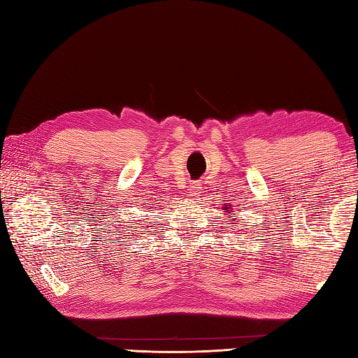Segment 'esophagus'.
Returning <instances> with one entry per match:
<instances>
[{
  "label": "esophagus",
  "mask_w": 358,
  "mask_h": 358,
  "mask_svg": "<svg viewBox=\"0 0 358 358\" xmlns=\"http://www.w3.org/2000/svg\"><path fill=\"white\" fill-rule=\"evenodd\" d=\"M199 192H200V185L199 183H192L191 186H189V195H191V196H195Z\"/></svg>",
  "instance_id": "esophagus-1"
}]
</instances>
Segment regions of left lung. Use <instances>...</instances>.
Listing matches in <instances>:
<instances>
[{
  "label": "left lung",
  "mask_w": 358,
  "mask_h": 358,
  "mask_svg": "<svg viewBox=\"0 0 358 358\" xmlns=\"http://www.w3.org/2000/svg\"><path fill=\"white\" fill-rule=\"evenodd\" d=\"M223 212H224V214H227V215H231L232 212H235V210H232V204L227 203V204H224V206H223ZM227 220H231V222H235V218H232V217H227ZM234 224H237V223H234Z\"/></svg>",
  "instance_id": "1"
}]
</instances>
